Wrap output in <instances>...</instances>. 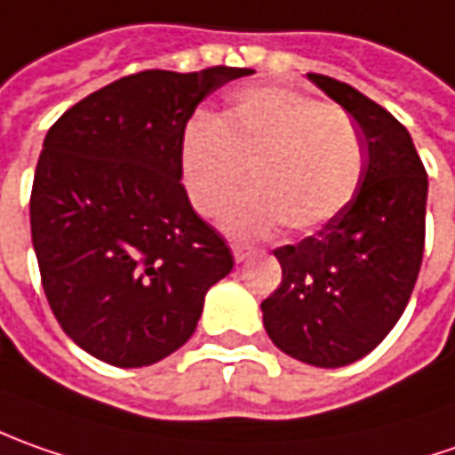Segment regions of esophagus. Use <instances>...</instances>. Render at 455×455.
<instances>
[{
    "label": "esophagus",
    "instance_id": "obj_1",
    "mask_svg": "<svg viewBox=\"0 0 455 455\" xmlns=\"http://www.w3.org/2000/svg\"><path fill=\"white\" fill-rule=\"evenodd\" d=\"M231 251H234V259H236V261H243V259L249 257V249L242 246V243H231Z\"/></svg>",
    "mask_w": 455,
    "mask_h": 455
}]
</instances>
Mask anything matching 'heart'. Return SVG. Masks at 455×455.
Here are the masks:
<instances>
[{
    "label": "heart",
    "instance_id": "obj_1",
    "mask_svg": "<svg viewBox=\"0 0 455 455\" xmlns=\"http://www.w3.org/2000/svg\"><path fill=\"white\" fill-rule=\"evenodd\" d=\"M228 209L234 236H267L279 224L315 234L350 209L365 176V143L339 105L282 85L231 92L212 118L196 113L180 138V179L201 216Z\"/></svg>",
    "mask_w": 455,
    "mask_h": 455
}]
</instances>
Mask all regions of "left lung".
<instances>
[{
  "mask_svg": "<svg viewBox=\"0 0 455 455\" xmlns=\"http://www.w3.org/2000/svg\"><path fill=\"white\" fill-rule=\"evenodd\" d=\"M363 131L365 176L350 209L299 243L275 249L282 282L264 302L276 347L317 368L372 353L413 294L426 246L428 176L405 125L347 83L309 72Z\"/></svg>",
  "mask_w": 455,
  "mask_h": 455,
  "instance_id": "8db88e82",
  "label": "left lung"
}]
</instances>
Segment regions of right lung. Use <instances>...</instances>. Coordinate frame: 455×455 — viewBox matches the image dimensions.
I'll return each instance as SVG.
<instances>
[{"label":"right lung","instance_id":"right-lung-1","mask_svg":"<svg viewBox=\"0 0 455 455\" xmlns=\"http://www.w3.org/2000/svg\"><path fill=\"white\" fill-rule=\"evenodd\" d=\"M251 72H135L47 131L29 196L42 290L65 335L102 363L176 353L231 272V249L180 183V138L198 102Z\"/></svg>","mask_w":455,"mask_h":455}]
</instances>
